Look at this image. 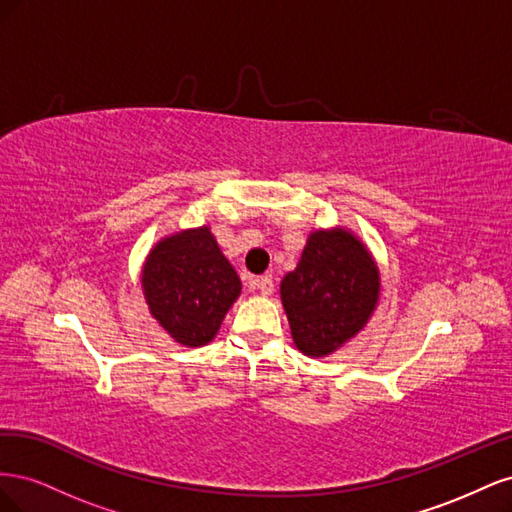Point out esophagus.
Wrapping results in <instances>:
<instances>
[{"instance_id": "esophagus-1", "label": "esophagus", "mask_w": 512, "mask_h": 512, "mask_svg": "<svg viewBox=\"0 0 512 512\" xmlns=\"http://www.w3.org/2000/svg\"><path fill=\"white\" fill-rule=\"evenodd\" d=\"M245 286L250 290H260L265 297H269V294L273 292V280L271 275H262V277H254V275H245Z\"/></svg>"}]
</instances>
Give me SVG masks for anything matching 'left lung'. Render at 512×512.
Instances as JSON below:
<instances>
[{
    "mask_svg": "<svg viewBox=\"0 0 512 512\" xmlns=\"http://www.w3.org/2000/svg\"><path fill=\"white\" fill-rule=\"evenodd\" d=\"M280 297L292 342L322 359L359 335L380 301V269L350 228L309 232L299 265L286 273Z\"/></svg>",
    "mask_w": 512,
    "mask_h": 512,
    "instance_id": "obj_1",
    "label": "left lung"
}]
</instances>
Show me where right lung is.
Segmentation results:
<instances>
[{
  "label": "right lung",
  "mask_w": 512,
  "mask_h": 512,
  "mask_svg": "<svg viewBox=\"0 0 512 512\" xmlns=\"http://www.w3.org/2000/svg\"><path fill=\"white\" fill-rule=\"evenodd\" d=\"M141 288L151 318L177 344L200 348L218 335L239 299L241 280L205 224L153 245L141 269Z\"/></svg>",
  "instance_id": "obj_1"
}]
</instances>
